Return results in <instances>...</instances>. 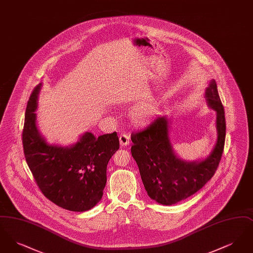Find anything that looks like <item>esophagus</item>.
Wrapping results in <instances>:
<instances>
[{"mask_svg": "<svg viewBox=\"0 0 253 253\" xmlns=\"http://www.w3.org/2000/svg\"><path fill=\"white\" fill-rule=\"evenodd\" d=\"M120 141L121 146H127L130 144V136L128 133H121L120 135Z\"/></svg>", "mask_w": 253, "mask_h": 253, "instance_id": "1", "label": "esophagus"}]
</instances>
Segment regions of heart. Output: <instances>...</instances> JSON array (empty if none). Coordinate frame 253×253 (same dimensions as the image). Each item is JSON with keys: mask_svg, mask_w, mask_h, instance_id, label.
Masks as SVG:
<instances>
[{"mask_svg": "<svg viewBox=\"0 0 253 253\" xmlns=\"http://www.w3.org/2000/svg\"><path fill=\"white\" fill-rule=\"evenodd\" d=\"M150 112H151V108L145 106V107H141V108L138 109L136 111V113H135V116H136L137 119H142V118L146 117Z\"/></svg>", "mask_w": 253, "mask_h": 253, "instance_id": "b5f03b06", "label": "heart"}]
</instances>
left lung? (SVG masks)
Returning a JSON list of instances; mask_svg holds the SVG:
<instances>
[{
  "instance_id": "8db88e82",
  "label": "left lung",
  "mask_w": 253,
  "mask_h": 253,
  "mask_svg": "<svg viewBox=\"0 0 253 253\" xmlns=\"http://www.w3.org/2000/svg\"><path fill=\"white\" fill-rule=\"evenodd\" d=\"M209 105L216 111L218 138L211 154L200 162H185L169 143L168 121L157 117L143 129L132 132L131 152L148 195L162 205L182 201L202 189L215 173L224 151L226 119L214 81L206 90Z\"/></svg>"
}]
</instances>
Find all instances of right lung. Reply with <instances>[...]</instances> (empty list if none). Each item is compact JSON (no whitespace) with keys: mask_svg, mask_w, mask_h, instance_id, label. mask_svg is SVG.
<instances>
[{"mask_svg":"<svg viewBox=\"0 0 253 253\" xmlns=\"http://www.w3.org/2000/svg\"><path fill=\"white\" fill-rule=\"evenodd\" d=\"M38 85L27 102L23 130L24 157L43 195L60 208L85 211L103 195L110 158L119 150L116 132L94 136L86 132L70 148L49 145L36 126Z\"/></svg>","mask_w":253,"mask_h":253,"instance_id":"add662e5","label":"right lung"}]
</instances>
